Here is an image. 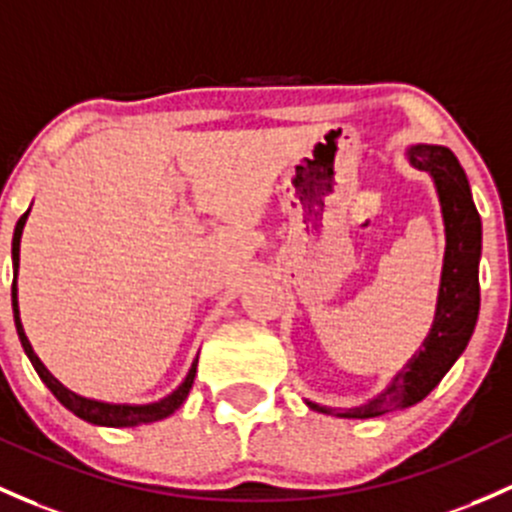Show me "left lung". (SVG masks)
Listing matches in <instances>:
<instances>
[{
	"label": "left lung",
	"mask_w": 512,
	"mask_h": 512,
	"mask_svg": "<svg viewBox=\"0 0 512 512\" xmlns=\"http://www.w3.org/2000/svg\"><path fill=\"white\" fill-rule=\"evenodd\" d=\"M405 157L414 169L427 171L437 191L444 223V262H441L437 309L422 348L387 380L383 390L363 405L328 407L304 400L314 412L346 419H368L405 410L422 402L469 346L481 309L478 262H481V215L473 206L471 186L459 159L441 144H410Z\"/></svg>",
	"instance_id": "8db88e82"
}]
</instances>
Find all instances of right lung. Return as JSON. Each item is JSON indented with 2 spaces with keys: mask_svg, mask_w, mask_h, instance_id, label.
Returning <instances> with one entry per match:
<instances>
[{
  "mask_svg": "<svg viewBox=\"0 0 512 512\" xmlns=\"http://www.w3.org/2000/svg\"><path fill=\"white\" fill-rule=\"evenodd\" d=\"M31 208L19 218L14 228V240H12V267H14V284H12V309H14V326L16 333H19L21 348H24L26 358L31 360L34 370L39 373V378L43 380V385L53 392L58 402H61L66 410H71L75 417H80L83 422L98 424V427H139V424H149L157 422V419L169 417L184 405V400L188 397V390H191L193 380H196V368H198V355L193 358L191 368H188L186 378L181 380V385L176 387L174 392H169L166 397H161L157 402H144V405H129V402H105V400H93V397H83L78 392L68 390L46 365L41 363L39 355L34 353L31 348L29 338H26L24 326H21V316H19V289H16V274H19V245H21V233H24L26 218H29Z\"/></svg>",
  "mask_w": 512,
  "mask_h": 512,
  "instance_id": "obj_1",
  "label": "right lung"
}]
</instances>
